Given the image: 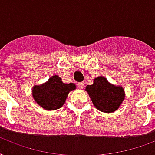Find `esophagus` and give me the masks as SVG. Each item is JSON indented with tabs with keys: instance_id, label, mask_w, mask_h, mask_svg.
<instances>
[{
	"instance_id": "esophagus-1",
	"label": "esophagus",
	"mask_w": 155,
	"mask_h": 155,
	"mask_svg": "<svg viewBox=\"0 0 155 155\" xmlns=\"http://www.w3.org/2000/svg\"><path fill=\"white\" fill-rule=\"evenodd\" d=\"M78 86L79 89H83L84 88V83L83 82H79L78 84Z\"/></svg>"
}]
</instances>
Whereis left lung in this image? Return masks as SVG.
<instances>
[{
    "label": "left lung",
    "instance_id": "left-lung-1",
    "mask_svg": "<svg viewBox=\"0 0 155 155\" xmlns=\"http://www.w3.org/2000/svg\"><path fill=\"white\" fill-rule=\"evenodd\" d=\"M86 91L94 106L103 112H113L119 108L124 99L123 87L109 83L104 77L94 78V83L86 86Z\"/></svg>",
    "mask_w": 155,
    "mask_h": 155
}]
</instances>
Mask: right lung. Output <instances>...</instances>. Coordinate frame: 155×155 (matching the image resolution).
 Instances as JSON below:
<instances>
[{"label": "right lung", "instance_id": "obj_1", "mask_svg": "<svg viewBox=\"0 0 155 155\" xmlns=\"http://www.w3.org/2000/svg\"><path fill=\"white\" fill-rule=\"evenodd\" d=\"M75 89V84L64 83L60 77L54 75L45 83L35 86L32 89V95L39 106L51 111L61 108L64 104L69 91Z\"/></svg>", "mask_w": 155, "mask_h": 155}]
</instances>
